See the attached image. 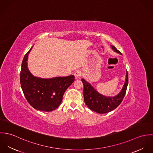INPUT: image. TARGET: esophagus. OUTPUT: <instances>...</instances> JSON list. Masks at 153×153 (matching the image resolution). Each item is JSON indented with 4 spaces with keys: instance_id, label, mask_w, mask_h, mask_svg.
I'll list each match as a JSON object with an SVG mask.
<instances>
[{
    "instance_id": "34e87169",
    "label": "esophagus",
    "mask_w": 153,
    "mask_h": 153,
    "mask_svg": "<svg viewBox=\"0 0 153 153\" xmlns=\"http://www.w3.org/2000/svg\"><path fill=\"white\" fill-rule=\"evenodd\" d=\"M81 75H82L81 72L79 70H77L74 72V76L76 78H79L81 76Z\"/></svg>"
}]
</instances>
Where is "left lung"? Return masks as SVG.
Wrapping results in <instances>:
<instances>
[{"label": "left lung", "instance_id": "1", "mask_svg": "<svg viewBox=\"0 0 153 153\" xmlns=\"http://www.w3.org/2000/svg\"><path fill=\"white\" fill-rule=\"evenodd\" d=\"M116 52L121 54L117 48L112 46ZM84 85V100L88 107L100 114H105L115 109L123 101L126 95L128 83V74L127 71L126 82L119 94L114 97H107L99 94L89 83L84 79H81Z\"/></svg>", "mask_w": 153, "mask_h": 153}]
</instances>
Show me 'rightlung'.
<instances>
[{
	"label": "right lung",
	"instance_id": "right-lung-1",
	"mask_svg": "<svg viewBox=\"0 0 153 153\" xmlns=\"http://www.w3.org/2000/svg\"><path fill=\"white\" fill-rule=\"evenodd\" d=\"M25 55L20 73V82L28 103L35 109L49 112L61 104L66 89L74 81V75L42 79L33 76L27 66L28 54Z\"/></svg>",
	"mask_w": 153,
	"mask_h": 153
}]
</instances>
